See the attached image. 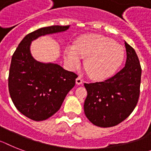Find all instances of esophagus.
Masks as SVG:
<instances>
[{"label": "esophagus", "instance_id": "esophagus-1", "mask_svg": "<svg viewBox=\"0 0 151 151\" xmlns=\"http://www.w3.org/2000/svg\"><path fill=\"white\" fill-rule=\"evenodd\" d=\"M83 82V81L82 80L81 78H80V77H78L77 79H76V83L78 84V85H81V84H82Z\"/></svg>", "mask_w": 151, "mask_h": 151}]
</instances>
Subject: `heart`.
Segmentation results:
<instances>
[{"label":"heart","mask_w":151,"mask_h":151,"mask_svg":"<svg viewBox=\"0 0 151 151\" xmlns=\"http://www.w3.org/2000/svg\"><path fill=\"white\" fill-rule=\"evenodd\" d=\"M125 52L113 39L101 35L79 37L73 45L64 49V59L69 69L80 68L82 58H86L84 67L91 78L97 81L110 78L122 65Z\"/></svg>","instance_id":"heart-1"}]
</instances>
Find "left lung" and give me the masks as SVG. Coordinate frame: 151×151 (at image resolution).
Masks as SVG:
<instances>
[{
	"mask_svg": "<svg viewBox=\"0 0 151 151\" xmlns=\"http://www.w3.org/2000/svg\"><path fill=\"white\" fill-rule=\"evenodd\" d=\"M124 68L103 82L84 83L87 91L83 110L93 124L100 127L116 126L132 113L140 94L141 68L134 48L124 40Z\"/></svg>",
	"mask_w": 151,
	"mask_h": 151,
	"instance_id": "8db88e82",
	"label": "left lung"
}]
</instances>
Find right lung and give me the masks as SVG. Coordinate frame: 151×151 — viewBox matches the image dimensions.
Here are the masks:
<instances>
[{
	"mask_svg": "<svg viewBox=\"0 0 151 151\" xmlns=\"http://www.w3.org/2000/svg\"><path fill=\"white\" fill-rule=\"evenodd\" d=\"M68 26L42 27L24 37L14 53L9 70L8 88L16 108L33 121H44L61 107L75 85L78 75L58 64L35 60L30 52L33 40L41 36L61 33Z\"/></svg>",
	"mask_w": 151,
	"mask_h": 151,
	"instance_id": "add662e5",
	"label": "right lung"
}]
</instances>
